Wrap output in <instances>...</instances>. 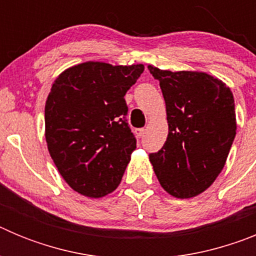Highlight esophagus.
Returning a JSON list of instances; mask_svg holds the SVG:
<instances>
[{
  "label": "esophagus",
  "mask_w": 256,
  "mask_h": 256,
  "mask_svg": "<svg viewBox=\"0 0 256 256\" xmlns=\"http://www.w3.org/2000/svg\"><path fill=\"white\" fill-rule=\"evenodd\" d=\"M134 134L136 137H138V138H142L144 134H146V130L144 128H140V130H134Z\"/></svg>",
  "instance_id": "1"
}]
</instances>
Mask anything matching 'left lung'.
Returning a JSON list of instances; mask_svg holds the SVG:
<instances>
[{
  "label": "left lung",
  "mask_w": 256,
  "mask_h": 256,
  "mask_svg": "<svg viewBox=\"0 0 256 256\" xmlns=\"http://www.w3.org/2000/svg\"><path fill=\"white\" fill-rule=\"evenodd\" d=\"M148 68L160 83L169 126L162 150L150 155L154 172L169 195L195 198L227 162L237 130L234 94L204 72Z\"/></svg>",
  "instance_id": "obj_1"
}]
</instances>
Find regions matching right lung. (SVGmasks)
<instances>
[{
    "mask_svg": "<svg viewBox=\"0 0 256 256\" xmlns=\"http://www.w3.org/2000/svg\"><path fill=\"white\" fill-rule=\"evenodd\" d=\"M142 64L87 61L54 80L44 106V137L56 168L74 191L91 198L112 194L120 183L136 138L126 124V91Z\"/></svg>",
    "mask_w": 256,
    "mask_h": 256,
    "instance_id": "add662e5",
    "label": "right lung"
}]
</instances>
